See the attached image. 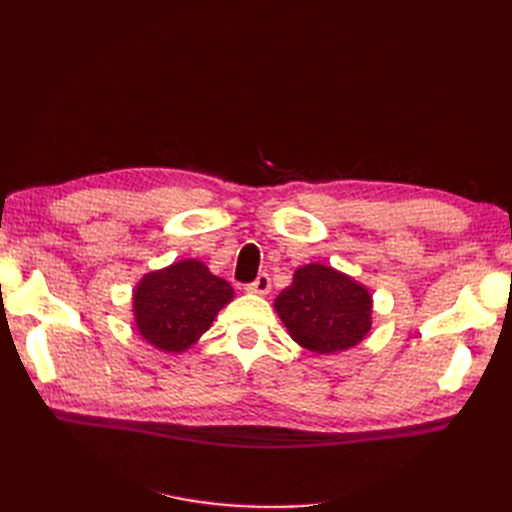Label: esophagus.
I'll use <instances>...</instances> for the list:
<instances>
[{"label": "esophagus", "instance_id": "obj_1", "mask_svg": "<svg viewBox=\"0 0 512 512\" xmlns=\"http://www.w3.org/2000/svg\"><path fill=\"white\" fill-rule=\"evenodd\" d=\"M245 290L254 294H267L271 290V277L267 273H260L252 284L245 286Z\"/></svg>", "mask_w": 512, "mask_h": 512}]
</instances>
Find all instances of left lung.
Instances as JSON below:
<instances>
[{
    "label": "left lung",
    "instance_id": "left-lung-1",
    "mask_svg": "<svg viewBox=\"0 0 512 512\" xmlns=\"http://www.w3.org/2000/svg\"><path fill=\"white\" fill-rule=\"evenodd\" d=\"M275 312L290 337L316 354L361 344L371 329V294L354 277L312 262L299 267L275 299Z\"/></svg>",
    "mask_w": 512,
    "mask_h": 512
}]
</instances>
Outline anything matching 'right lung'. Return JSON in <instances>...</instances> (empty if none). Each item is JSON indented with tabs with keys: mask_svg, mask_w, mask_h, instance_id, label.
<instances>
[{
	"mask_svg": "<svg viewBox=\"0 0 512 512\" xmlns=\"http://www.w3.org/2000/svg\"><path fill=\"white\" fill-rule=\"evenodd\" d=\"M232 297V286L203 262L179 260L147 273L134 288L136 329L151 346L179 354L198 342Z\"/></svg>",
	"mask_w": 512,
	"mask_h": 512,
	"instance_id": "add662e5",
	"label": "right lung"
}]
</instances>
